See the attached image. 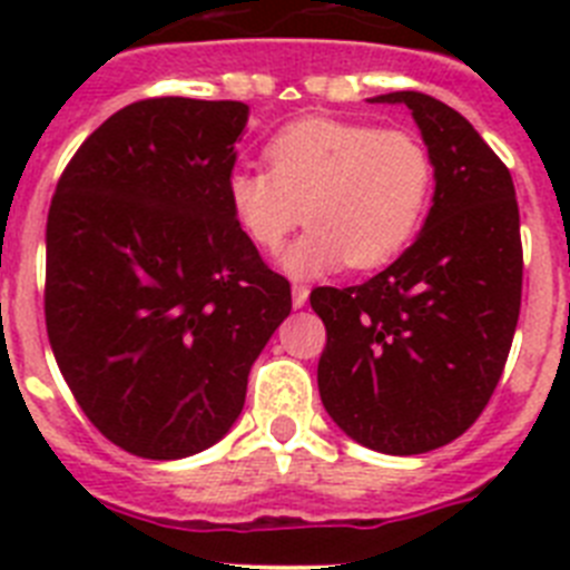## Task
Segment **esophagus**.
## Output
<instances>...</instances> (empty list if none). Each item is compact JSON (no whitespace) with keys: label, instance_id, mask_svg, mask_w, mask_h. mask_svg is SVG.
Instances as JSON below:
<instances>
[{"label":"esophagus","instance_id":"1","mask_svg":"<svg viewBox=\"0 0 570 570\" xmlns=\"http://www.w3.org/2000/svg\"><path fill=\"white\" fill-rule=\"evenodd\" d=\"M308 285H299V282H296L294 288H291V299H294V308H302V305H305V302H308Z\"/></svg>","mask_w":570,"mask_h":570}]
</instances>
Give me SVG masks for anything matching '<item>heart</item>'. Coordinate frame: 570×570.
<instances>
[{
    "label": "heart",
    "instance_id": "b5f03b06",
    "mask_svg": "<svg viewBox=\"0 0 570 570\" xmlns=\"http://www.w3.org/2000/svg\"><path fill=\"white\" fill-rule=\"evenodd\" d=\"M262 168H234L228 208L259 250H279L305 219L308 234L282 256L291 276L387 265L416 236L434 190V159L411 130L308 116L276 130Z\"/></svg>",
    "mask_w": 570,
    "mask_h": 570
}]
</instances>
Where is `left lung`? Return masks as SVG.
Returning a JSON list of instances; mask_svg holds the SVG:
<instances>
[{"instance_id": "8db88e82", "label": "left lung", "mask_w": 570, "mask_h": 570, "mask_svg": "<svg viewBox=\"0 0 570 570\" xmlns=\"http://www.w3.org/2000/svg\"><path fill=\"white\" fill-rule=\"evenodd\" d=\"M407 105L434 159V205L396 262L351 288H314L325 322L316 382L360 445L411 456L454 442L500 382L522 302L520 208L511 170L465 116L420 90Z\"/></svg>"}]
</instances>
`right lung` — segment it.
<instances>
[{"mask_svg":"<svg viewBox=\"0 0 570 570\" xmlns=\"http://www.w3.org/2000/svg\"><path fill=\"white\" fill-rule=\"evenodd\" d=\"M248 114L230 99H139L79 145L50 199V347L85 416L134 456L223 440L291 314L288 279L225 194Z\"/></svg>","mask_w":570,"mask_h":570,"instance_id":"add662e5","label":"right lung"}]
</instances>
